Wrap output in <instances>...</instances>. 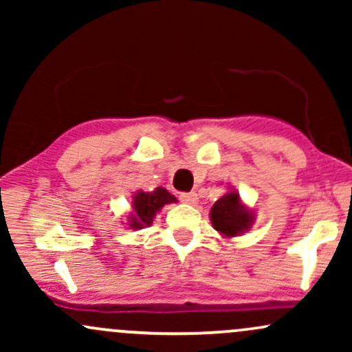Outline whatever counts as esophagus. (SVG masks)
I'll use <instances>...</instances> for the list:
<instances>
[{"label":"esophagus","instance_id":"esophagus-1","mask_svg":"<svg viewBox=\"0 0 352 352\" xmlns=\"http://www.w3.org/2000/svg\"><path fill=\"white\" fill-rule=\"evenodd\" d=\"M180 200L184 201V204L195 205L197 201H199V197H197L195 192H184V193H180Z\"/></svg>","mask_w":352,"mask_h":352}]
</instances>
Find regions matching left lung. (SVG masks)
<instances>
[{
    "instance_id": "obj_1",
    "label": "left lung",
    "mask_w": 352,
    "mask_h": 352,
    "mask_svg": "<svg viewBox=\"0 0 352 352\" xmlns=\"http://www.w3.org/2000/svg\"><path fill=\"white\" fill-rule=\"evenodd\" d=\"M210 220L213 228L223 236L232 238L252 228L254 215L241 204L236 190H230L221 199H218L210 210Z\"/></svg>"
}]
</instances>
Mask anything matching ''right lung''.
Here are the masks:
<instances>
[{
  "label": "right lung",
  "mask_w": 352,
  "mask_h": 352,
  "mask_svg": "<svg viewBox=\"0 0 352 352\" xmlns=\"http://www.w3.org/2000/svg\"><path fill=\"white\" fill-rule=\"evenodd\" d=\"M177 201L175 197L170 192L162 187H157L153 192H139L132 197V208L134 213L129 217V227L139 230L152 225L153 217L160 212V208L167 204Z\"/></svg>",
  "instance_id": "add662e5"
}]
</instances>
